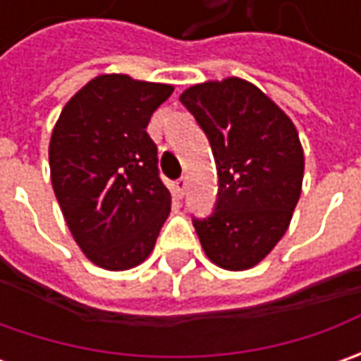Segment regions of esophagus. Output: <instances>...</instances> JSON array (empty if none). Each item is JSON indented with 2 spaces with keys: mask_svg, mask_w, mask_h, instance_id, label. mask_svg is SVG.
<instances>
[{
  "mask_svg": "<svg viewBox=\"0 0 361 361\" xmlns=\"http://www.w3.org/2000/svg\"><path fill=\"white\" fill-rule=\"evenodd\" d=\"M187 187H188L187 176H180V178L174 183V195H176L178 199H183V197H185V192H187Z\"/></svg>",
  "mask_w": 361,
  "mask_h": 361,
  "instance_id": "34e87169",
  "label": "esophagus"
}]
</instances>
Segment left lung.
Listing matches in <instances>:
<instances>
[{"label":"left lung","mask_w":361,"mask_h":361,"mask_svg":"<svg viewBox=\"0 0 361 361\" xmlns=\"http://www.w3.org/2000/svg\"><path fill=\"white\" fill-rule=\"evenodd\" d=\"M180 102L207 134L219 176L213 213L192 216V225L213 263L249 269L283 237L299 201L298 130L279 106L241 78L190 86Z\"/></svg>","instance_id":"left-lung-1"}]
</instances>
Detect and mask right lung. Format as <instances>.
Segmentation results:
<instances>
[{"instance_id": "obj_1", "label": "right lung", "mask_w": 361, "mask_h": 361, "mask_svg": "<svg viewBox=\"0 0 361 361\" xmlns=\"http://www.w3.org/2000/svg\"><path fill=\"white\" fill-rule=\"evenodd\" d=\"M173 86L104 74L63 106L49 173L63 219L92 263L110 271L150 255L171 211L146 126Z\"/></svg>"}]
</instances>
